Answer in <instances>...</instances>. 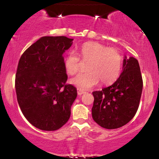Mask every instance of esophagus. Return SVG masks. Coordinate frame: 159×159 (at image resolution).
Returning a JSON list of instances; mask_svg holds the SVG:
<instances>
[{"instance_id":"1","label":"esophagus","mask_w":159,"mask_h":159,"mask_svg":"<svg viewBox=\"0 0 159 159\" xmlns=\"http://www.w3.org/2000/svg\"><path fill=\"white\" fill-rule=\"evenodd\" d=\"M84 93H85V92H84V90H81V89H80V88L77 89V93H78V95H81L82 94H84Z\"/></svg>"}]
</instances>
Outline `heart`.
I'll use <instances>...</instances> for the list:
<instances>
[{
  "mask_svg": "<svg viewBox=\"0 0 159 159\" xmlns=\"http://www.w3.org/2000/svg\"><path fill=\"white\" fill-rule=\"evenodd\" d=\"M82 61L88 63L86 72L80 73L71 82L78 88L88 89L98 83L110 84L119 77L123 58L118 50L98 43H84L78 51ZM64 67L70 75H76L81 68L80 58L74 51L67 54Z\"/></svg>",
  "mask_w": 159,
  "mask_h": 159,
  "instance_id": "obj_1",
  "label": "heart"
}]
</instances>
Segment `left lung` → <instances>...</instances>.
Instances as JSON below:
<instances>
[{
    "mask_svg": "<svg viewBox=\"0 0 159 159\" xmlns=\"http://www.w3.org/2000/svg\"><path fill=\"white\" fill-rule=\"evenodd\" d=\"M138 61L133 57L123 62L122 72L116 82L93 92V119L105 129H117L127 124L138 109L143 90Z\"/></svg>",
    "mask_w": 159,
    "mask_h": 159,
    "instance_id": "left-lung-1",
    "label": "left lung"
}]
</instances>
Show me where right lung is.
Instances as JSON below:
<instances>
[{
    "label": "right lung",
    "mask_w": 159,
    "mask_h": 159,
    "mask_svg": "<svg viewBox=\"0 0 159 159\" xmlns=\"http://www.w3.org/2000/svg\"><path fill=\"white\" fill-rule=\"evenodd\" d=\"M65 36H45L30 46L19 59L15 78L17 101L34 127L60 129L68 121L77 89L66 84L63 53L72 44Z\"/></svg>",
    "instance_id": "1"
}]
</instances>
